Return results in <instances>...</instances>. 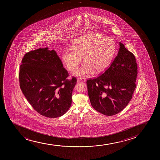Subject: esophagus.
Masks as SVG:
<instances>
[{
    "label": "esophagus",
    "mask_w": 160,
    "mask_h": 160,
    "mask_svg": "<svg viewBox=\"0 0 160 160\" xmlns=\"http://www.w3.org/2000/svg\"><path fill=\"white\" fill-rule=\"evenodd\" d=\"M78 82H85L86 79L84 78H79L77 80Z\"/></svg>",
    "instance_id": "34e87169"
}]
</instances>
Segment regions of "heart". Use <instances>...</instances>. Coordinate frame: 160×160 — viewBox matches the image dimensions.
I'll return each instance as SVG.
<instances>
[{"label":"heart","instance_id":"obj_1","mask_svg":"<svg viewBox=\"0 0 160 160\" xmlns=\"http://www.w3.org/2000/svg\"><path fill=\"white\" fill-rule=\"evenodd\" d=\"M115 43L110 37L93 32L74 40L72 48L63 50L62 58L68 70L73 72L82 62L74 75L86 77L93 72L105 70L111 63L115 53Z\"/></svg>","mask_w":160,"mask_h":160}]
</instances>
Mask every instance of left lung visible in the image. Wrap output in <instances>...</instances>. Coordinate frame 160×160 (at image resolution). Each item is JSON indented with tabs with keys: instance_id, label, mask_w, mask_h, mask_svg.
Instances as JSON below:
<instances>
[{
	"instance_id": "obj_1",
	"label": "left lung",
	"mask_w": 160,
	"mask_h": 160,
	"mask_svg": "<svg viewBox=\"0 0 160 160\" xmlns=\"http://www.w3.org/2000/svg\"><path fill=\"white\" fill-rule=\"evenodd\" d=\"M118 53L110 66L97 77L87 80L92 108L107 116L123 110L136 87L137 64L134 55L120 42Z\"/></svg>"
}]
</instances>
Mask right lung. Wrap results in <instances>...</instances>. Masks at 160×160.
Returning a JSON list of instances; mask_svg holds the SVG:
<instances>
[{
  "instance_id": "1",
  "label": "right lung",
  "mask_w": 160,
  "mask_h": 160,
  "mask_svg": "<svg viewBox=\"0 0 160 160\" xmlns=\"http://www.w3.org/2000/svg\"><path fill=\"white\" fill-rule=\"evenodd\" d=\"M69 74L54 50L48 48L28 52L22 60L20 87L35 111L49 118L61 117L72 103L76 78Z\"/></svg>"
}]
</instances>
